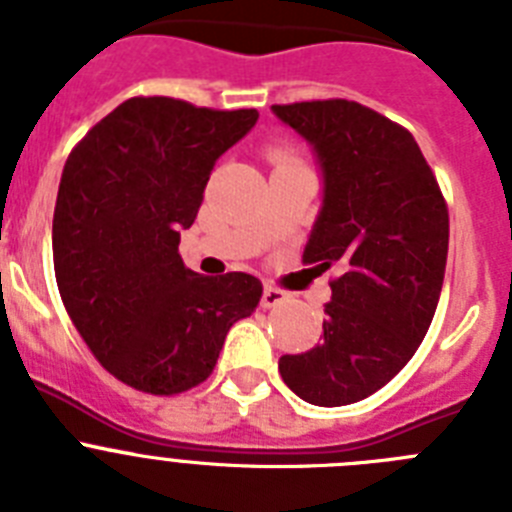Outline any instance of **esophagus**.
Here are the masks:
<instances>
[{
  "mask_svg": "<svg viewBox=\"0 0 512 512\" xmlns=\"http://www.w3.org/2000/svg\"><path fill=\"white\" fill-rule=\"evenodd\" d=\"M287 300V292H282V289L277 287H264V295H261V307H277L282 305V302Z\"/></svg>",
  "mask_w": 512,
  "mask_h": 512,
  "instance_id": "1",
  "label": "esophagus"
}]
</instances>
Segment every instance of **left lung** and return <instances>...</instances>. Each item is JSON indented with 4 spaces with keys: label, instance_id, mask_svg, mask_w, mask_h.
<instances>
[{
    "label": "left lung",
    "instance_id": "left-lung-1",
    "mask_svg": "<svg viewBox=\"0 0 512 512\" xmlns=\"http://www.w3.org/2000/svg\"><path fill=\"white\" fill-rule=\"evenodd\" d=\"M310 143L323 202L302 259L330 282L323 336L279 359L289 390L338 408L374 395L413 359L441 297L449 210L405 128L348 99L274 104Z\"/></svg>",
    "mask_w": 512,
    "mask_h": 512
}]
</instances>
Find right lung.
I'll list each match as a JSON object with an SVG mask.
<instances>
[{
	"mask_svg": "<svg viewBox=\"0 0 512 512\" xmlns=\"http://www.w3.org/2000/svg\"><path fill=\"white\" fill-rule=\"evenodd\" d=\"M256 120V110L133 97L66 158L53 212L58 292L99 364L135 390L205 382L230 325L259 305L256 277H202L179 256L215 161Z\"/></svg>",
	"mask_w": 512,
	"mask_h": 512,
	"instance_id": "obj_1",
	"label": "right lung"
}]
</instances>
